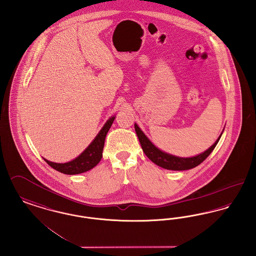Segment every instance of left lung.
I'll return each instance as SVG.
<instances>
[{"label": "left lung", "instance_id": "8db88e82", "mask_svg": "<svg viewBox=\"0 0 256 256\" xmlns=\"http://www.w3.org/2000/svg\"><path fill=\"white\" fill-rule=\"evenodd\" d=\"M134 130L136 136L138 138V140L140 142L142 148L144 152V154L148 156V158L156 164L157 166H161L162 168L170 170H187L194 168L200 164L202 162L204 161L214 150L216 144L218 142L222 134L218 136V138L216 140L215 144L208 148L206 151H204L202 154L190 157V158H182V157H177L174 155H170L168 153H166L164 151L160 150L159 148H156L149 140L148 136L144 134V133L140 129V127L134 124Z\"/></svg>", "mask_w": 256, "mask_h": 256}]
</instances>
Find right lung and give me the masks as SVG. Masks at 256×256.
Wrapping results in <instances>:
<instances>
[{
    "mask_svg": "<svg viewBox=\"0 0 256 256\" xmlns=\"http://www.w3.org/2000/svg\"><path fill=\"white\" fill-rule=\"evenodd\" d=\"M114 118V116L108 118V122L105 123L103 128L95 136L92 142L74 160L64 164L48 161L46 159H44V161L56 170L64 174H79L94 168L102 158V152L104 148L106 134L108 133Z\"/></svg>",
    "mask_w": 256,
    "mask_h": 256,
    "instance_id": "1",
    "label": "right lung"
}]
</instances>
